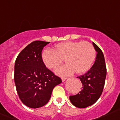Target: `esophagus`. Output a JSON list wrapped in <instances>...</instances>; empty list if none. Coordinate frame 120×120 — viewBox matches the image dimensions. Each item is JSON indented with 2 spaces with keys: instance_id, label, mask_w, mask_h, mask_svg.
Listing matches in <instances>:
<instances>
[{
  "instance_id": "esophagus-1",
  "label": "esophagus",
  "mask_w": 120,
  "mask_h": 120,
  "mask_svg": "<svg viewBox=\"0 0 120 120\" xmlns=\"http://www.w3.org/2000/svg\"><path fill=\"white\" fill-rule=\"evenodd\" d=\"M66 80V79L65 78V77H62V82H64V81H65Z\"/></svg>"
}]
</instances>
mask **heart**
Listing matches in <instances>:
<instances>
[{
	"label": "heart",
	"mask_w": 120,
	"mask_h": 120,
	"mask_svg": "<svg viewBox=\"0 0 120 120\" xmlns=\"http://www.w3.org/2000/svg\"><path fill=\"white\" fill-rule=\"evenodd\" d=\"M96 51L90 43L67 41L56 44L54 51L45 49L41 59L47 68L54 69L60 66L65 59L66 64L55 70V73L62 76L71 75L75 71L79 75L88 71L94 64Z\"/></svg>",
	"instance_id": "heart-1"
}]
</instances>
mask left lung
Returning a JSON list of instances; mask_svg holds the SVG:
<instances>
[{"label":"left lung","instance_id":"1","mask_svg":"<svg viewBox=\"0 0 120 120\" xmlns=\"http://www.w3.org/2000/svg\"><path fill=\"white\" fill-rule=\"evenodd\" d=\"M92 44L97 51L94 65L84 75L77 77L82 87L76 95L70 96L71 103L79 108H85L94 104L99 99L103 91L106 77V67L102 50L94 42Z\"/></svg>","mask_w":120,"mask_h":120}]
</instances>
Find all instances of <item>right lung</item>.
Segmentation results:
<instances>
[{"label": "right lung", "instance_id": "1", "mask_svg": "<svg viewBox=\"0 0 120 120\" xmlns=\"http://www.w3.org/2000/svg\"><path fill=\"white\" fill-rule=\"evenodd\" d=\"M49 42L34 41L23 49L15 60L14 82L22 102L36 109L49 102L54 88L62 82L48 69L41 59V51Z\"/></svg>", "mask_w": 120, "mask_h": 120}]
</instances>
